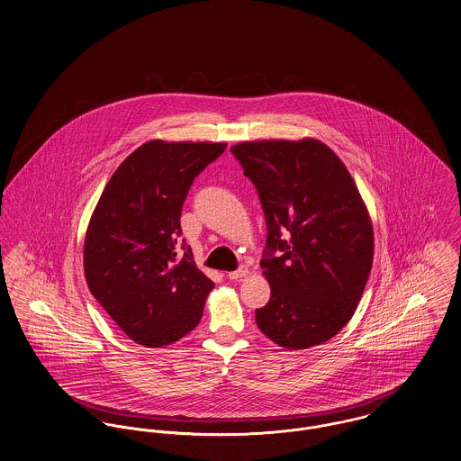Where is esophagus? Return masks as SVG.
I'll return each instance as SVG.
<instances>
[{"mask_svg":"<svg viewBox=\"0 0 461 461\" xmlns=\"http://www.w3.org/2000/svg\"><path fill=\"white\" fill-rule=\"evenodd\" d=\"M246 275H248V269H246V267H240L238 271L227 273V277H229V279H240V277H245Z\"/></svg>","mask_w":461,"mask_h":461,"instance_id":"esophagus-1","label":"esophagus"}]
</instances>
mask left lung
Segmentation results:
<instances>
[{
	"label": "left lung",
	"instance_id": "8db88e82",
	"mask_svg": "<svg viewBox=\"0 0 461 461\" xmlns=\"http://www.w3.org/2000/svg\"><path fill=\"white\" fill-rule=\"evenodd\" d=\"M257 186L267 221L262 275L267 306L258 329L285 349L340 332L355 314L374 260L367 206L336 152L314 138L230 147Z\"/></svg>",
	"mask_w": 461,
	"mask_h": 461
}]
</instances>
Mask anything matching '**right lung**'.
<instances>
[{"mask_svg": "<svg viewBox=\"0 0 461 461\" xmlns=\"http://www.w3.org/2000/svg\"><path fill=\"white\" fill-rule=\"evenodd\" d=\"M227 143L152 140L125 157L87 225L84 273L95 301L127 338L149 348L197 327L213 281L190 246L176 249L194 178Z\"/></svg>", "mask_w": 461, "mask_h": 461, "instance_id": "1", "label": "right lung"}]
</instances>
